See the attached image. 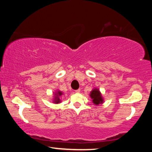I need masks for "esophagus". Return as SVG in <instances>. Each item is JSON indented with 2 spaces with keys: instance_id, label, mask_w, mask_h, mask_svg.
Listing matches in <instances>:
<instances>
[{
  "instance_id": "obj_1",
  "label": "esophagus",
  "mask_w": 152,
  "mask_h": 152,
  "mask_svg": "<svg viewBox=\"0 0 152 152\" xmlns=\"http://www.w3.org/2000/svg\"><path fill=\"white\" fill-rule=\"evenodd\" d=\"M80 92V89H78L76 90V91H75V92H76V93H79Z\"/></svg>"
}]
</instances>
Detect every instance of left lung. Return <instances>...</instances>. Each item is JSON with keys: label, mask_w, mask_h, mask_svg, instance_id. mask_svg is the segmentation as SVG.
Returning <instances> with one entry per match:
<instances>
[{"label": "left lung", "mask_w": 152, "mask_h": 152, "mask_svg": "<svg viewBox=\"0 0 152 152\" xmlns=\"http://www.w3.org/2000/svg\"><path fill=\"white\" fill-rule=\"evenodd\" d=\"M90 96L92 99V102L94 104L99 105L100 104H101L102 103H103L104 99L99 89L94 88L92 90L91 92V94H90Z\"/></svg>", "instance_id": "8db88e82"}]
</instances>
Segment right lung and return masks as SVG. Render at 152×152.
Segmentation results:
<instances>
[{"label":"right lung","mask_w":152,"mask_h":152,"mask_svg":"<svg viewBox=\"0 0 152 152\" xmlns=\"http://www.w3.org/2000/svg\"><path fill=\"white\" fill-rule=\"evenodd\" d=\"M62 94H63L62 92H61L60 91H58L56 92V93H55V94H54L55 96H54V99H53V102H54V103H56V104L60 103V102H61V100L60 99V97Z\"/></svg>","instance_id":"add662e5"}]
</instances>
